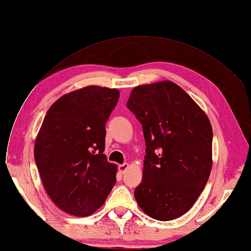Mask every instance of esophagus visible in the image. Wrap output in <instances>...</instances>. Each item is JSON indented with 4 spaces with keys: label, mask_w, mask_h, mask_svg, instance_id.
<instances>
[{
    "label": "esophagus",
    "mask_w": 251,
    "mask_h": 251,
    "mask_svg": "<svg viewBox=\"0 0 251 251\" xmlns=\"http://www.w3.org/2000/svg\"><path fill=\"white\" fill-rule=\"evenodd\" d=\"M128 164L127 163H124V164H121L120 166H119V170H120V172L121 173H125L126 171V169L128 168Z\"/></svg>",
    "instance_id": "34e87169"
}]
</instances>
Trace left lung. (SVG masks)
Masks as SVG:
<instances>
[{"mask_svg": "<svg viewBox=\"0 0 251 251\" xmlns=\"http://www.w3.org/2000/svg\"><path fill=\"white\" fill-rule=\"evenodd\" d=\"M126 106L142 124L146 141L136 201L149 217L174 220L193 207L208 182L213 165L209 117L171 81L135 87Z\"/></svg>", "mask_w": 251, "mask_h": 251, "instance_id": "1", "label": "left lung"}]
</instances>
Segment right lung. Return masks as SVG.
<instances>
[{
	"instance_id": "1",
	"label": "right lung",
	"mask_w": 251,
	"mask_h": 251,
	"mask_svg": "<svg viewBox=\"0 0 251 251\" xmlns=\"http://www.w3.org/2000/svg\"><path fill=\"white\" fill-rule=\"evenodd\" d=\"M120 91L95 85L58 98L48 110L34 144L42 184L57 208L92 215L116 182L117 166L103 154L105 124Z\"/></svg>"
}]
</instances>
